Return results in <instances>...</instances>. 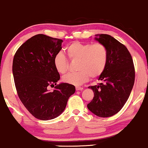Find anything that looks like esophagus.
Instances as JSON below:
<instances>
[{"instance_id": "1", "label": "esophagus", "mask_w": 148, "mask_h": 148, "mask_svg": "<svg viewBox=\"0 0 148 148\" xmlns=\"http://www.w3.org/2000/svg\"><path fill=\"white\" fill-rule=\"evenodd\" d=\"M75 88H76V91H82V90L84 89L82 87H79V86H76Z\"/></svg>"}]
</instances>
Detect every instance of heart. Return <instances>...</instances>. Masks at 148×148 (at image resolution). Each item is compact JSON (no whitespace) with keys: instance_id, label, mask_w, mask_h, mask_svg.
Masks as SVG:
<instances>
[{"instance_id":"b5f03b06","label":"heart","mask_w":148,"mask_h":148,"mask_svg":"<svg viewBox=\"0 0 148 148\" xmlns=\"http://www.w3.org/2000/svg\"><path fill=\"white\" fill-rule=\"evenodd\" d=\"M66 52L71 60H78L77 69L79 70L64 76L63 81L67 84L79 86L88 81L90 77H99L107 66L108 50L102 43L74 42L67 47ZM53 62L57 72L61 74L66 73L69 62L63 54L57 53Z\"/></svg>"}]
</instances>
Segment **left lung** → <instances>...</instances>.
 I'll list each match as a JSON object with an SVG mask.
<instances>
[{
  "instance_id": "obj_1",
  "label": "left lung",
  "mask_w": 148,
  "mask_h": 148,
  "mask_svg": "<svg viewBox=\"0 0 148 148\" xmlns=\"http://www.w3.org/2000/svg\"><path fill=\"white\" fill-rule=\"evenodd\" d=\"M95 40L105 46L109 58L105 71L98 77L101 83L89 86L94 97L87 108L99 117H110L123 108L132 90L135 71L130 52L109 34H95Z\"/></svg>"
}]
</instances>
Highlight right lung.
I'll list each match as a JSON object with an SVG mask.
<instances>
[{
    "label": "right lung",
    "instance_id": "add662e5",
    "mask_svg": "<svg viewBox=\"0 0 148 148\" xmlns=\"http://www.w3.org/2000/svg\"><path fill=\"white\" fill-rule=\"evenodd\" d=\"M63 40L39 34L19 47L12 64L15 86L21 101L36 119H54L64 112L75 87L60 83L54 57L62 49ZM50 86L55 87L50 92Z\"/></svg>",
    "mask_w": 148,
    "mask_h": 148
}]
</instances>
